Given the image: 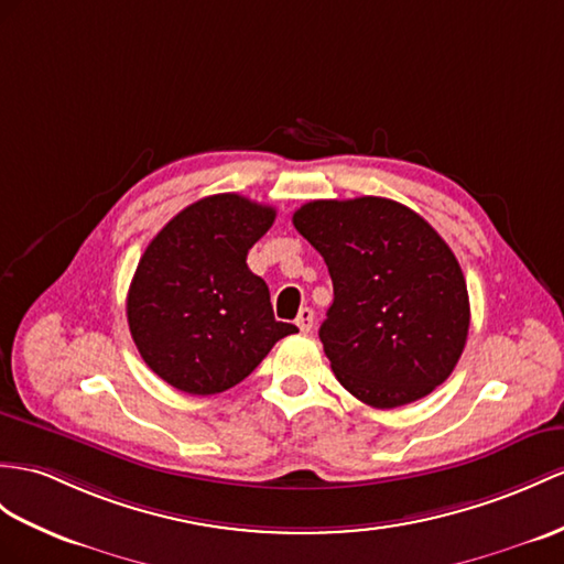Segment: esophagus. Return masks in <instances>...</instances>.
Wrapping results in <instances>:
<instances>
[{"mask_svg":"<svg viewBox=\"0 0 564 564\" xmlns=\"http://www.w3.org/2000/svg\"><path fill=\"white\" fill-rule=\"evenodd\" d=\"M313 321H315L313 308H301V311H299L296 325H299L301 333H311V329H313Z\"/></svg>","mask_w":564,"mask_h":564,"instance_id":"34e87169","label":"esophagus"}]
</instances>
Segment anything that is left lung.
Here are the masks:
<instances>
[{
  "label": "left lung",
  "mask_w": 564,
  "mask_h": 564,
  "mask_svg": "<svg viewBox=\"0 0 564 564\" xmlns=\"http://www.w3.org/2000/svg\"><path fill=\"white\" fill-rule=\"evenodd\" d=\"M292 223L333 278L318 335L341 388L368 406L394 409L443 386L471 318L443 237L406 205L378 196L311 200Z\"/></svg>",
  "instance_id": "obj_1"
}]
</instances>
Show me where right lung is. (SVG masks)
I'll return each mask as SVG.
<instances>
[{"mask_svg": "<svg viewBox=\"0 0 564 564\" xmlns=\"http://www.w3.org/2000/svg\"><path fill=\"white\" fill-rule=\"evenodd\" d=\"M274 208L239 194L191 203L148 243L129 286L131 337L148 368L186 394L235 388L296 325L274 321L246 265Z\"/></svg>", "mask_w": 564, "mask_h": 564, "instance_id": "1", "label": "right lung"}]
</instances>
